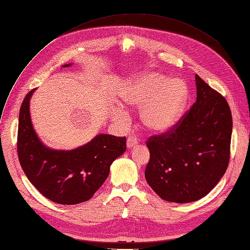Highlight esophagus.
<instances>
[{"label":"esophagus","mask_w":250,"mask_h":250,"mask_svg":"<svg viewBox=\"0 0 250 250\" xmlns=\"http://www.w3.org/2000/svg\"><path fill=\"white\" fill-rule=\"evenodd\" d=\"M137 145V141L134 137H128L127 139V148L128 149H133L136 147Z\"/></svg>","instance_id":"34e87169"}]
</instances>
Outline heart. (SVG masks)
Listing matches in <instances>:
<instances>
[{"label":"heart","instance_id":"heart-1","mask_svg":"<svg viewBox=\"0 0 250 250\" xmlns=\"http://www.w3.org/2000/svg\"><path fill=\"white\" fill-rule=\"evenodd\" d=\"M126 105L141 108L142 124L153 132H166L173 128L183 114L188 101V88L183 80L168 79L158 72L134 75L121 93ZM117 117L123 119L120 109Z\"/></svg>","mask_w":250,"mask_h":250}]
</instances>
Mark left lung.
<instances>
[{"instance_id":"left-lung-1","label":"left lung","mask_w":250,"mask_h":250,"mask_svg":"<svg viewBox=\"0 0 250 250\" xmlns=\"http://www.w3.org/2000/svg\"><path fill=\"white\" fill-rule=\"evenodd\" d=\"M196 101L175 128L147 141L145 177L162 200L191 203L207 195L225 175L233 120L225 97L195 75Z\"/></svg>"}]
</instances>
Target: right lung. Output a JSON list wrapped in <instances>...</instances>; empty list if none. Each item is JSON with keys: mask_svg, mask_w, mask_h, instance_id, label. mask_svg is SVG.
<instances>
[{"mask_svg": "<svg viewBox=\"0 0 250 250\" xmlns=\"http://www.w3.org/2000/svg\"><path fill=\"white\" fill-rule=\"evenodd\" d=\"M35 90L28 93L20 110L17 153L24 174L41 194L57 204L89 201L108 177L111 163L126 151V137L100 133L72 150L47 147L31 120L30 100Z\"/></svg>", "mask_w": 250, "mask_h": 250, "instance_id": "right-lung-1", "label": "right lung"}]
</instances>
